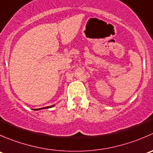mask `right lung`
<instances>
[{
    "label": "right lung",
    "mask_w": 153,
    "mask_h": 153,
    "mask_svg": "<svg viewBox=\"0 0 153 153\" xmlns=\"http://www.w3.org/2000/svg\"><path fill=\"white\" fill-rule=\"evenodd\" d=\"M54 105H51V106H48V107H44V108H38V109H35V111H38V110H41V109H45V108H52L54 107Z\"/></svg>",
    "instance_id": "add662e5"
}]
</instances>
